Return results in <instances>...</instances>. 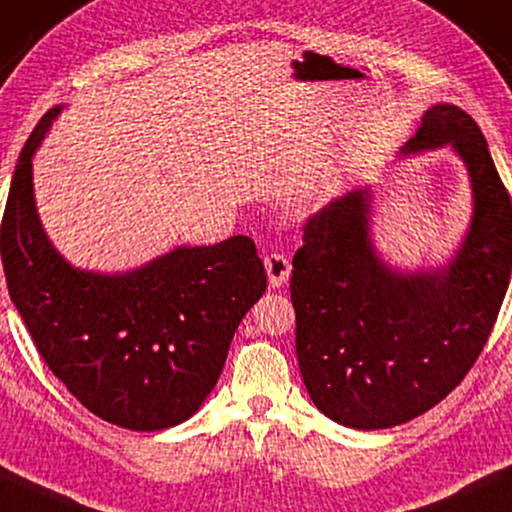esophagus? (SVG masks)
<instances>
[{"label": "esophagus", "mask_w": 512, "mask_h": 512, "mask_svg": "<svg viewBox=\"0 0 512 512\" xmlns=\"http://www.w3.org/2000/svg\"><path fill=\"white\" fill-rule=\"evenodd\" d=\"M264 266H266V273H269L271 287L285 285L289 273H292V264H289V257L285 253H280V250H273V253L266 255Z\"/></svg>", "instance_id": "1"}]
</instances>
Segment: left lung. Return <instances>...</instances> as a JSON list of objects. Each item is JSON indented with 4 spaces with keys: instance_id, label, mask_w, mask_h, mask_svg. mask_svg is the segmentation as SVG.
Instances as JSON below:
<instances>
[{
    "instance_id": "left-lung-1",
    "label": "left lung",
    "mask_w": 512,
    "mask_h": 512,
    "mask_svg": "<svg viewBox=\"0 0 512 512\" xmlns=\"http://www.w3.org/2000/svg\"><path fill=\"white\" fill-rule=\"evenodd\" d=\"M453 144L474 183V223L439 273L400 276L372 253L368 190L312 213L294 255L296 356L315 407L356 430L407 423L474 368L512 269V202L467 112L434 105L402 151Z\"/></svg>"
}]
</instances>
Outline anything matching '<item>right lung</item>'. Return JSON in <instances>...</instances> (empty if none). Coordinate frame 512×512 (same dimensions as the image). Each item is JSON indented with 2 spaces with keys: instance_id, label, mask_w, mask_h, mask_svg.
<instances>
[{
  "instance_id": "add662e5",
  "label": "right lung",
  "mask_w": 512,
  "mask_h": 512,
  "mask_svg": "<svg viewBox=\"0 0 512 512\" xmlns=\"http://www.w3.org/2000/svg\"><path fill=\"white\" fill-rule=\"evenodd\" d=\"M15 165L0 225L6 287L52 375L103 421L154 432L190 418L223 372L236 326L266 289L255 241L177 248L126 276L71 269L38 223L32 156Z\"/></svg>"
}]
</instances>
